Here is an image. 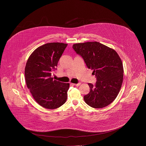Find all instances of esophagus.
<instances>
[{
	"label": "esophagus",
	"instance_id": "esophagus-1",
	"mask_svg": "<svg viewBox=\"0 0 146 146\" xmlns=\"http://www.w3.org/2000/svg\"><path fill=\"white\" fill-rule=\"evenodd\" d=\"M73 85H74V86H79L80 84H81V83H78V84H72Z\"/></svg>",
	"mask_w": 146,
	"mask_h": 146
}]
</instances>
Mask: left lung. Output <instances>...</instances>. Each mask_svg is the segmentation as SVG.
Wrapping results in <instances>:
<instances>
[{"label":"left lung","instance_id":"left-lung-1","mask_svg":"<svg viewBox=\"0 0 146 146\" xmlns=\"http://www.w3.org/2000/svg\"><path fill=\"white\" fill-rule=\"evenodd\" d=\"M73 48L81 56L89 68L94 70L97 82L88 84L90 92L84 96L85 103L94 108H104L117 97L121 89L124 68L118 53L97 42L76 43Z\"/></svg>","mask_w":146,"mask_h":146}]
</instances>
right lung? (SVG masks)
<instances>
[{
    "instance_id": "add662e5",
    "label": "right lung",
    "mask_w": 146,
    "mask_h": 146,
    "mask_svg": "<svg viewBox=\"0 0 146 146\" xmlns=\"http://www.w3.org/2000/svg\"><path fill=\"white\" fill-rule=\"evenodd\" d=\"M67 45L45 44L35 49L26 63L25 76L27 86L35 101L44 108L56 109L67 100L70 84L54 80L51 76Z\"/></svg>"
}]
</instances>
